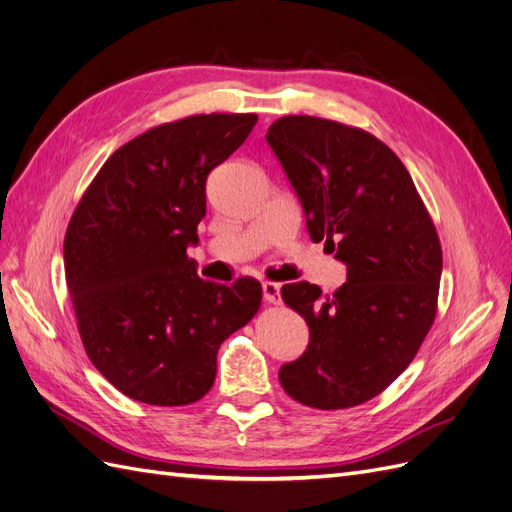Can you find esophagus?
I'll return each instance as SVG.
<instances>
[{
    "mask_svg": "<svg viewBox=\"0 0 512 512\" xmlns=\"http://www.w3.org/2000/svg\"><path fill=\"white\" fill-rule=\"evenodd\" d=\"M262 294H265V301L269 305H280V284L275 282H265L262 284Z\"/></svg>",
    "mask_w": 512,
    "mask_h": 512,
    "instance_id": "34e87169",
    "label": "esophagus"
}]
</instances>
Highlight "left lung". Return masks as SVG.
I'll return each mask as SVG.
<instances>
[{"instance_id":"8db88e82","label":"left lung","mask_w":512,"mask_h":512,"mask_svg":"<svg viewBox=\"0 0 512 512\" xmlns=\"http://www.w3.org/2000/svg\"><path fill=\"white\" fill-rule=\"evenodd\" d=\"M267 143L307 215L309 237L348 267L331 297L282 286L309 346L280 369L299 404L342 410L380 395L421 348L438 312L442 245L406 166L380 138L346 123L286 115Z\"/></svg>"}]
</instances>
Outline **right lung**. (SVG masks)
Wrapping results in <instances>:
<instances>
[{"label": "right lung", "mask_w": 512, "mask_h": 512, "mask_svg": "<svg viewBox=\"0 0 512 512\" xmlns=\"http://www.w3.org/2000/svg\"><path fill=\"white\" fill-rule=\"evenodd\" d=\"M256 113L190 115L138 134L108 158L64 239L66 284L89 361L149 406L209 393L218 350L260 309L262 286L200 280L188 245L207 213L211 170L237 151Z\"/></svg>", "instance_id": "1"}]
</instances>
